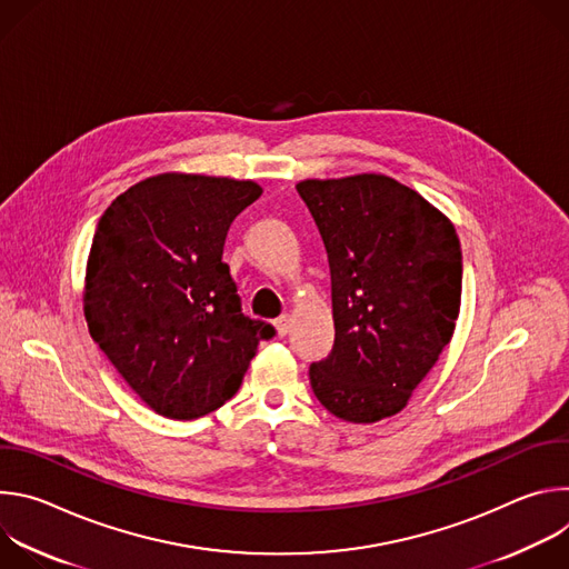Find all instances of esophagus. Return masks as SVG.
<instances>
[{
    "mask_svg": "<svg viewBox=\"0 0 569 569\" xmlns=\"http://www.w3.org/2000/svg\"><path fill=\"white\" fill-rule=\"evenodd\" d=\"M290 315L288 312H283V315H279L277 319H274V329H277V333L283 338V336H288V331H290Z\"/></svg>",
    "mask_w": 569,
    "mask_h": 569,
    "instance_id": "1",
    "label": "esophagus"
}]
</instances>
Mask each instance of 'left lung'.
Masks as SVG:
<instances>
[{"mask_svg":"<svg viewBox=\"0 0 569 569\" xmlns=\"http://www.w3.org/2000/svg\"><path fill=\"white\" fill-rule=\"evenodd\" d=\"M331 268L336 345L310 365L317 400L342 421L398 415L450 345L461 306L455 224L380 173L303 180Z\"/></svg>","mask_w":569,"mask_h":569,"instance_id":"8db88e82","label":"left lung"}]
</instances>
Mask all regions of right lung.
<instances>
[{
    "instance_id": "obj_1",
    "label": "right lung",
    "mask_w": 569,
    "mask_h": 569,
    "mask_svg": "<svg viewBox=\"0 0 569 569\" xmlns=\"http://www.w3.org/2000/svg\"><path fill=\"white\" fill-rule=\"evenodd\" d=\"M252 180L161 173L123 191L97 224L83 310L92 340L150 410L200 419L240 387L274 329L240 310L222 263Z\"/></svg>"
}]
</instances>
